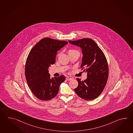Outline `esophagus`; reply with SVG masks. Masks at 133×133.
<instances>
[{"instance_id":"34e87169","label":"esophagus","mask_w":133,"mask_h":133,"mask_svg":"<svg viewBox=\"0 0 133 133\" xmlns=\"http://www.w3.org/2000/svg\"><path fill=\"white\" fill-rule=\"evenodd\" d=\"M66 79L67 81H71V80L73 79V77L72 76H67L66 77Z\"/></svg>"}]
</instances>
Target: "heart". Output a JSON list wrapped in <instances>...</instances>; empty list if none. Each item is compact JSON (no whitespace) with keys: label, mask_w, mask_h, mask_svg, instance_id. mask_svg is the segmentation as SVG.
<instances>
[{"label":"heart","mask_w":133,"mask_h":133,"mask_svg":"<svg viewBox=\"0 0 133 133\" xmlns=\"http://www.w3.org/2000/svg\"><path fill=\"white\" fill-rule=\"evenodd\" d=\"M78 52V51H77L75 50L71 49V50H69L68 51V54H70L71 53H72V52Z\"/></svg>","instance_id":"1"}]
</instances>
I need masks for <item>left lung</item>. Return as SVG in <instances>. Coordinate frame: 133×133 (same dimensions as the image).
I'll return each instance as SVG.
<instances>
[{"mask_svg":"<svg viewBox=\"0 0 133 133\" xmlns=\"http://www.w3.org/2000/svg\"><path fill=\"white\" fill-rule=\"evenodd\" d=\"M69 42L81 48L83 57L81 68L87 72V78L84 81L77 79L79 84L74 91L84 100L94 99L103 92L108 79L109 67L106 56L91 39Z\"/></svg>","mask_w":133,"mask_h":133,"instance_id":"8db88e82","label":"left lung"}]
</instances>
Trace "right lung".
<instances>
[{
  "instance_id": "1",
  "label": "right lung",
  "mask_w": 133,
  "mask_h": 133,
  "mask_svg": "<svg viewBox=\"0 0 133 133\" xmlns=\"http://www.w3.org/2000/svg\"><path fill=\"white\" fill-rule=\"evenodd\" d=\"M50 38L39 41L30 51L25 66L27 84L34 95L43 101L54 98L59 92L60 84L65 76L51 78L48 69L55 62L57 51L68 43Z\"/></svg>"
}]
</instances>
